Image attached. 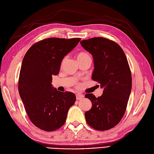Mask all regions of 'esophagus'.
<instances>
[{
	"mask_svg": "<svg viewBox=\"0 0 154 154\" xmlns=\"http://www.w3.org/2000/svg\"><path fill=\"white\" fill-rule=\"evenodd\" d=\"M83 97H84V96L82 94L78 93V94H76V99H77V100H78L83 99Z\"/></svg>",
	"mask_w": 154,
	"mask_h": 154,
	"instance_id": "obj_1",
	"label": "esophagus"
}]
</instances>
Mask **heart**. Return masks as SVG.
I'll use <instances>...</instances> for the list:
<instances>
[{"label": "heart", "instance_id": "1", "mask_svg": "<svg viewBox=\"0 0 154 154\" xmlns=\"http://www.w3.org/2000/svg\"><path fill=\"white\" fill-rule=\"evenodd\" d=\"M77 59L78 62H79V61H83L87 60H91V57L89 54L86 53V52L81 51L77 54ZM65 60V59H64V60H63L62 63H63Z\"/></svg>", "mask_w": 154, "mask_h": 154}]
</instances>
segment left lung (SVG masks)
Segmentation results:
<instances>
[{
	"label": "left lung",
	"instance_id": "1",
	"mask_svg": "<svg viewBox=\"0 0 154 154\" xmlns=\"http://www.w3.org/2000/svg\"><path fill=\"white\" fill-rule=\"evenodd\" d=\"M82 47L92 55L94 71L92 79L100 83L103 94L92 93L85 98L92 103L85 114L87 123L97 130H109L123 117L132 90V76L122 49L113 41L93 38L80 42Z\"/></svg>",
	"mask_w": 154,
	"mask_h": 154
}]
</instances>
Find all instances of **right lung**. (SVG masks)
Here are the masks:
<instances>
[{
    "mask_svg": "<svg viewBox=\"0 0 154 154\" xmlns=\"http://www.w3.org/2000/svg\"><path fill=\"white\" fill-rule=\"evenodd\" d=\"M80 38H47L30 48L23 59L18 81L20 96L28 117L44 131L57 130L66 121L76 97L52 86V75H58L62 60Z\"/></svg>",
    "mask_w": 154,
    "mask_h": 154,
    "instance_id": "obj_1",
    "label": "right lung"
}]
</instances>
